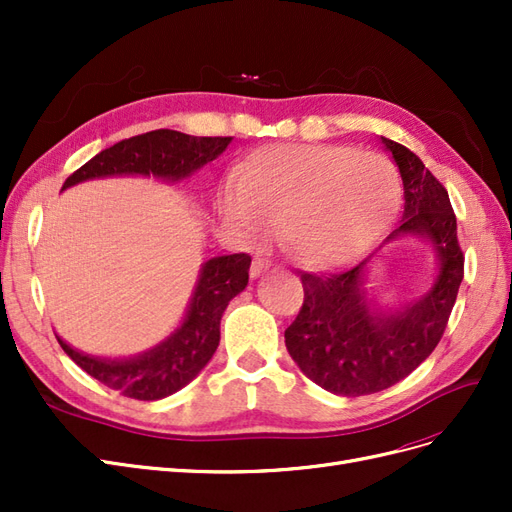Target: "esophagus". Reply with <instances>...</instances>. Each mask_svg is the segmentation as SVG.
Instances as JSON below:
<instances>
[{
  "label": "esophagus",
  "instance_id": "esophagus-1",
  "mask_svg": "<svg viewBox=\"0 0 512 512\" xmlns=\"http://www.w3.org/2000/svg\"><path fill=\"white\" fill-rule=\"evenodd\" d=\"M269 269H271V262H269V260H265V258H254L252 267H250L252 280H256V277H260V275H265Z\"/></svg>",
  "mask_w": 512,
  "mask_h": 512
}]
</instances>
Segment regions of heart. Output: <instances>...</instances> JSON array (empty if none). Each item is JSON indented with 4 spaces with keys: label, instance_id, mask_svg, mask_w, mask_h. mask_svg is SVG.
<instances>
[{
    "label": "heart",
    "instance_id": "obj_1",
    "mask_svg": "<svg viewBox=\"0 0 512 512\" xmlns=\"http://www.w3.org/2000/svg\"><path fill=\"white\" fill-rule=\"evenodd\" d=\"M401 205L395 164L348 145H273L237 168L220 198L228 228L247 243L282 226L290 250L312 267H344L391 228Z\"/></svg>",
    "mask_w": 512,
    "mask_h": 512
}]
</instances>
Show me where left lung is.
I'll return each mask as SVG.
<instances>
[{"label": "left lung", "instance_id": "left-lung-1", "mask_svg": "<svg viewBox=\"0 0 512 512\" xmlns=\"http://www.w3.org/2000/svg\"><path fill=\"white\" fill-rule=\"evenodd\" d=\"M380 138L404 183V215L384 245L418 239L433 254V277L421 297L389 305L367 288L380 252L344 273H301L305 301L284 333L286 348L309 380L344 397L378 393L410 376L438 346L463 280L448 192L408 147Z\"/></svg>", "mask_w": 512, "mask_h": 512}]
</instances>
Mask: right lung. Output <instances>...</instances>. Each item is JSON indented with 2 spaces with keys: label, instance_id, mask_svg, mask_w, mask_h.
Here are the masks:
<instances>
[{
  "label": "right lung",
  "instance_id": "1",
  "mask_svg": "<svg viewBox=\"0 0 512 512\" xmlns=\"http://www.w3.org/2000/svg\"><path fill=\"white\" fill-rule=\"evenodd\" d=\"M232 141L230 136H190L177 130H153L121 141L72 173L61 192L106 177H153L179 183L215 160ZM252 258L247 254L215 256L200 265L188 309L162 342L132 356H94L57 342L70 359L108 389L141 401H156L190 384L220 344V320L226 305L247 286Z\"/></svg>",
  "mask_w": 512,
  "mask_h": 512
}]
</instances>
